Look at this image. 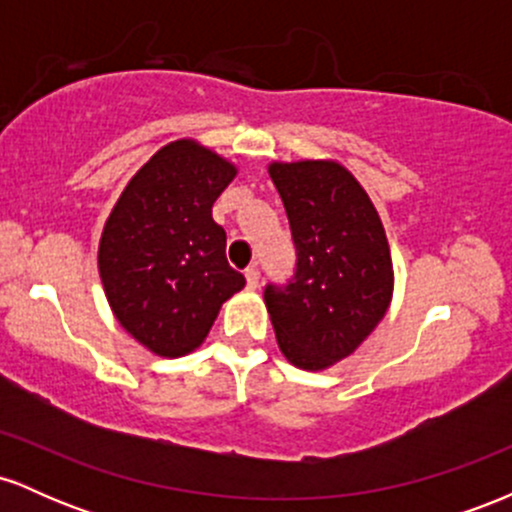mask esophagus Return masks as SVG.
Wrapping results in <instances>:
<instances>
[{"label": "esophagus", "mask_w": 512, "mask_h": 512, "mask_svg": "<svg viewBox=\"0 0 512 512\" xmlns=\"http://www.w3.org/2000/svg\"><path fill=\"white\" fill-rule=\"evenodd\" d=\"M245 281H248V289L250 291H255L257 286H260V269H257L255 264L245 269Z\"/></svg>", "instance_id": "obj_1"}]
</instances>
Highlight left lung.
Segmentation results:
<instances>
[{"label":"left lung","instance_id":"obj_1","mask_svg":"<svg viewBox=\"0 0 512 512\" xmlns=\"http://www.w3.org/2000/svg\"><path fill=\"white\" fill-rule=\"evenodd\" d=\"M296 245L286 284L264 286L276 342L293 366L322 370L375 330L392 298L385 228L366 190L332 161L269 166Z\"/></svg>","mask_w":512,"mask_h":512}]
</instances>
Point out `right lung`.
<instances>
[{"label": "right lung", "instance_id": "right-lung-1", "mask_svg": "<svg viewBox=\"0 0 512 512\" xmlns=\"http://www.w3.org/2000/svg\"><path fill=\"white\" fill-rule=\"evenodd\" d=\"M236 168L195 142L163 146L129 180L103 228L98 269L120 325L158 356L204 342L223 301L245 286L211 219Z\"/></svg>", "mask_w": 512, "mask_h": 512}]
</instances>
